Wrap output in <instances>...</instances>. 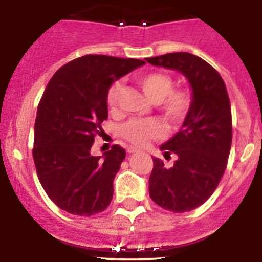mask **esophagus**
Instances as JSON below:
<instances>
[{
	"label": "esophagus",
	"mask_w": 262,
	"mask_h": 262,
	"mask_svg": "<svg viewBox=\"0 0 262 262\" xmlns=\"http://www.w3.org/2000/svg\"><path fill=\"white\" fill-rule=\"evenodd\" d=\"M126 152H128V153H136V152H138V150H137L136 149V148H128V149H126Z\"/></svg>",
	"instance_id": "obj_1"
}]
</instances>
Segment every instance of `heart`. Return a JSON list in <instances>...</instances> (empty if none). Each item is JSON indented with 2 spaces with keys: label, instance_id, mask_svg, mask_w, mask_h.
I'll list each match as a JSON object with an SVG mask.
<instances>
[{
  "label": "heart",
  "instance_id": "obj_1",
  "mask_svg": "<svg viewBox=\"0 0 262 262\" xmlns=\"http://www.w3.org/2000/svg\"><path fill=\"white\" fill-rule=\"evenodd\" d=\"M137 83L148 99L155 102L162 118L172 128H179L185 123L194 106V95L191 90L186 87L173 89L175 81L172 76L160 71L138 76ZM120 92V81L113 82L107 89L106 106L109 112L113 113L118 109ZM120 134L133 146L144 147L149 142L162 138L165 134V128L157 119H147V120L133 119L121 126Z\"/></svg>",
  "mask_w": 262,
  "mask_h": 262
}]
</instances>
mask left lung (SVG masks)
I'll use <instances>...</instances> for the list:
<instances>
[{
	"label": "left lung",
	"mask_w": 262,
	"mask_h": 262,
	"mask_svg": "<svg viewBox=\"0 0 262 262\" xmlns=\"http://www.w3.org/2000/svg\"><path fill=\"white\" fill-rule=\"evenodd\" d=\"M153 66L178 70L192 87L194 106L181 130L161 146L165 157L176 161L166 167L153 158L149 196L173 213H185L204 204L226 171L232 144V112L226 83L215 68L190 53H168L148 58Z\"/></svg>",
	"instance_id": "obj_1"
}]
</instances>
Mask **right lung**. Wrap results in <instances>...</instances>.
<instances>
[{
    "label": "right lung",
    "instance_id": "add662e5",
    "mask_svg": "<svg viewBox=\"0 0 262 262\" xmlns=\"http://www.w3.org/2000/svg\"><path fill=\"white\" fill-rule=\"evenodd\" d=\"M144 60L87 54L62 66L47 84L36 112L33 158L47 195L75 215L101 213L113 199V181L125 158L119 144L91 153L107 119L110 84Z\"/></svg>",
    "mask_w": 262,
    "mask_h": 262
}]
</instances>
